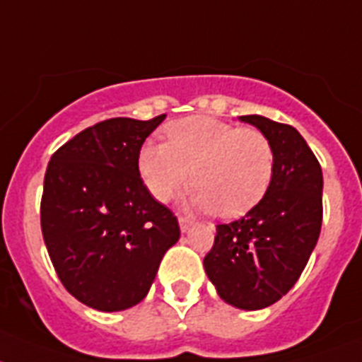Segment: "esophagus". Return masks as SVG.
<instances>
[{
    "instance_id": "obj_1",
    "label": "esophagus",
    "mask_w": 362,
    "mask_h": 362,
    "mask_svg": "<svg viewBox=\"0 0 362 362\" xmlns=\"http://www.w3.org/2000/svg\"><path fill=\"white\" fill-rule=\"evenodd\" d=\"M190 226H192V222H190V220H188V218H185V216H179V228H181V231H188V229H190Z\"/></svg>"
}]
</instances>
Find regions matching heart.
<instances>
[{"instance_id": "heart-1", "label": "heart", "mask_w": 362, "mask_h": 362, "mask_svg": "<svg viewBox=\"0 0 362 362\" xmlns=\"http://www.w3.org/2000/svg\"><path fill=\"white\" fill-rule=\"evenodd\" d=\"M166 142H146L139 174L149 194L168 202L190 183L188 203L223 218L250 213L274 177V149L257 129H242L211 116H188L166 125Z\"/></svg>"}]
</instances>
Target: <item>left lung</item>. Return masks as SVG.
<instances>
[{
  "label": "left lung",
  "instance_id": "1",
  "mask_svg": "<svg viewBox=\"0 0 362 362\" xmlns=\"http://www.w3.org/2000/svg\"><path fill=\"white\" fill-rule=\"evenodd\" d=\"M255 125L274 149V177L264 198L231 223L216 226L203 259L207 277L226 303L259 310L281 300L300 279L322 228L320 163L292 125L259 115Z\"/></svg>",
  "mask_w": 362,
  "mask_h": 362
}]
</instances>
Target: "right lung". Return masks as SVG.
Wrapping results in <instances>:
<instances>
[{
    "label": "right lung",
    "instance_id": "right-lung-1",
    "mask_svg": "<svg viewBox=\"0 0 362 362\" xmlns=\"http://www.w3.org/2000/svg\"><path fill=\"white\" fill-rule=\"evenodd\" d=\"M164 118L100 122L47 164L40 203L47 253L64 288L95 310L115 313L144 300L181 235L177 218L149 194L136 164Z\"/></svg>",
    "mask_w": 362,
    "mask_h": 362
}]
</instances>
